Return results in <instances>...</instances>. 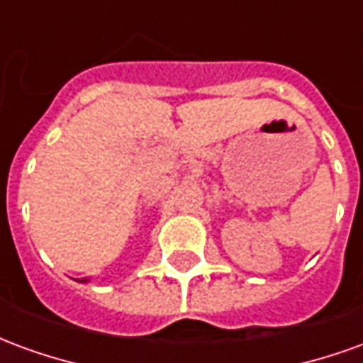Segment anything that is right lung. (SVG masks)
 <instances>
[{
  "label": "right lung",
  "mask_w": 363,
  "mask_h": 363,
  "mask_svg": "<svg viewBox=\"0 0 363 363\" xmlns=\"http://www.w3.org/2000/svg\"><path fill=\"white\" fill-rule=\"evenodd\" d=\"M83 281H85V280H83Z\"/></svg>",
  "instance_id": "add662e5"
}]
</instances>
